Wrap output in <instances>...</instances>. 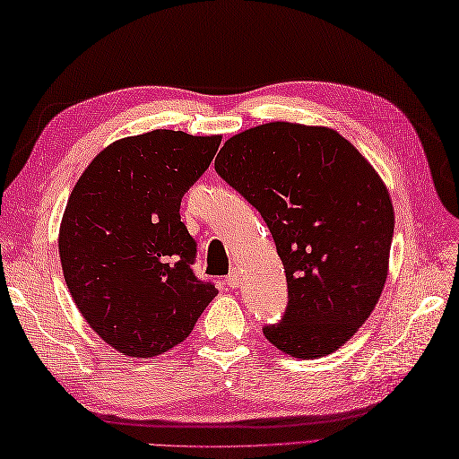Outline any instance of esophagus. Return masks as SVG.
<instances>
[{
    "instance_id": "obj_1",
    "label": "esophagus",
    "mask_w": 459,
    "mask_h": 459,
    "mask_svg": "<svg viewBox=\"0 0 459 459\" xmlns=\"http://www.w3.org/2000/svg\"><path fill=\"white\" fill-rule=\"evenodd\" d=\"M224 284H227L229 288H238V274H230V276H227V281H224Z\"/></svg>"
}]
</instances>
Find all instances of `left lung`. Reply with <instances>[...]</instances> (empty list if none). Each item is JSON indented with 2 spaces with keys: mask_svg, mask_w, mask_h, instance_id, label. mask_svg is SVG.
Returning <instances> with one entry per match:
<instances>
[{
  "mask_svg": "<svg viewBox=\"0 0 459 459\" xmlns=\"http://www.w3.org/2000/svg\"><path fill=\"white\" fill-rule=\"evenodd\" d=\"M214 169L262 214L286 270L288 307L266 339L298 359L333 353L386 281L394 209L380 175L335 130L291 122L232 135Z\"/></svg>",
  "mask_w": 459,
  "mask_h": 459,
  "instance_id": "obj_1",
  "label": "left lung"
}]
</instances>
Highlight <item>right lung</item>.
Returning <instances> with one entry per match:
<instances>
[{
  "instance_id": "right-lung-1",
  "label": "right lung",
  "mask_w": 459,
  "mask_h": 459,
  "mask_svg": "<svg viewBox=\"0 0 459 459\" xmlns=\"http://www.w3.org/2000/svg\"><path fill=\"white\" fill-rule=\"evenodd\" d=\"M221 135L153 130L104 148L76 181L58 230L66 288L89 325L128 357L179 345L219 294L195 278L181 197Z\"/></svg>"
}]
</instances>
